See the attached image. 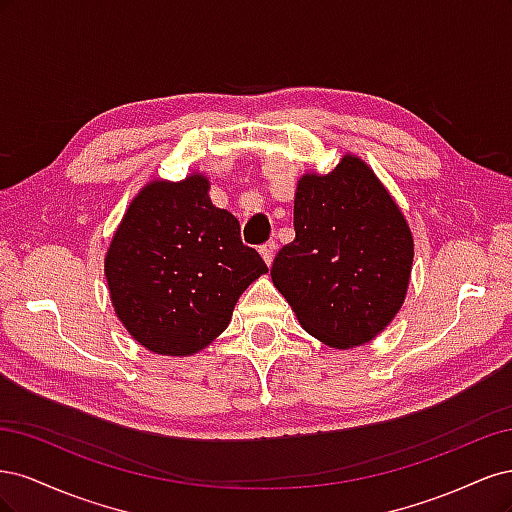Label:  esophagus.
I'll return each instance as SVG.
<instances>
[{"label":"esophagus","instance_id":"34e87169","mask_svg":"<svg viewBox=\"0 0 512 512\" xmlns=\"http://www.w3.org/2000/svg\"><path fill=\"white\" fill-rule=\"evenodd\" d=\"M275 250H277V245H275V241H267L265 245H260V256H262V260L267 262V265L271 267V262H273V256H275Z\"/></svg>","mask_w":512,"mask_h":512}]
</instances>
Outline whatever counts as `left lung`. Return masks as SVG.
<instances>
[{
    "mask_svg": "<svg viewBox=\"0 0 512 512\" xmlns=\"http://www.w3.org/2000/svg\"><path fill=\"white\" fill-rule=\"evenodd\" d=\"M412 262V230L395 198L346 153L331 173L309 170L297 181L294 239L277 252L271 280L309 335L348 350L399 314Z\"/></svg>",
    "mask_w": 512,
    "mask_h": 512,
    "instance_id": "1",
    "label": "left lung"
}]
</instances>
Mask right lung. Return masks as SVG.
<instances>
[{"label":"right lung","instance_id":"right-lung-1","mask_svg":"<svg viewBox=\"0 0 512 512\" xmlns=\"http://www.w3.org/2000/svg\"><path fill=\"white\" fill-rule=\"evenodd\" d=\"M209 177L145 183L115 230L104 275L115 314L153 354L192 356L222 335L243 290L269 269Z\"/></svg>","mask_w":512,"mask_h":512}]
</instances>
